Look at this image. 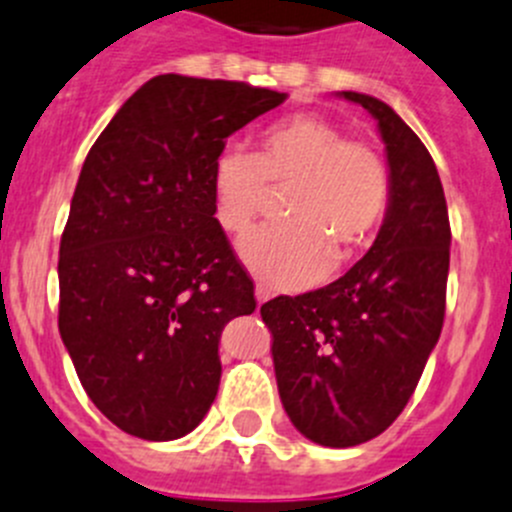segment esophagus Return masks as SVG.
<instances>
[{
	"label": "esophagus",
	"instance_id": "obj_1",
	"mask_svg": "<svg viewBox=\"0 0 512 512\" xmlns=\"http://www.w3.org/2000/svg\"><path fill=\"white\" fill-rule=\"evenodd\" d=\"M255 298H257V305L267 303V300H270V290H267L265 285H257V288H255Z\"/></svg>",
	"mask_w": 512,
	"mask_h": 512
}]
</instances>
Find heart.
Listing matches in <instances>:
<instances>
[{
    "label": "heart",
    "mask_w": 512,
    "mask_h": 512,
    "mask_svg": "<svg viewBox=\"0 0 512 512\" xmlns=\"http://www.w3.org/2000/svg\"><path fill=\"white\" fill-rule=\"evenodd\" d=\"M270 189H288V222L265 224L240 240V257L272 288H303L351 260L374 237L391 204V174L374 146L348 141L313 113L283 118L257 138L255 156L224 148L212 164L214 217L245 232Z\"/></svg>",
    "instance_id": "obj_1"
}]
</instances>
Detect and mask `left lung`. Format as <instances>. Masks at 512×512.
Listing matches in <instances>:
<instances>
[{
  "instance_id": "1",
  "label": "left lung",
  "mask_w": 512,
  "mask_h": 512,
  "mask_svg": "<svg viewBox=\"0 0 512 512\" xmlns=\"http://www.w3.org/2000/svg\"><path fill=\"white\" fill-rule=\"evenodd\" d=\"M379 126L391 204L374 245L326 288L260 308L272 333L280 401L303 437L356 447L407 407L444 323L450 217L437 166L379 98L343 90Z\"/></svg>"
}]
</instances>
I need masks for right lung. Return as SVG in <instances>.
I'll list each match as a JSON object with an SVG mask.
<instances>
[{"mask_svg":"<svg viewBox=\"0 0 512 512\" xmlns=\"http://www.w3.org/2000/svg\"><path fill=\"white\" fill-rule=\"evenodd\" d=\"M288 98L156 75L90 148L60 240V336L95 407L151 442L189 434L219 389V338L255 288L214 217L224 143Z\"/></svg>","mask_w":512,"mask_h":512,"instance_id":"right-lung-1","label":"right lung"}]
</instances>
